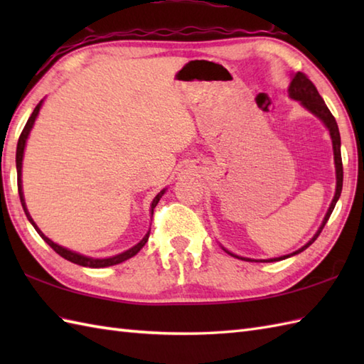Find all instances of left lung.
Wrapping results in <instances>:
<instances>
[{
  "label": "left lung",
  "mask_w": 364,
  "mask_h": 364,
  "mask_svg": "<svg viewBox=\"0 0 364 364\" xmlns=\"http://www.w3.org/2000/svg\"><path fill=\"white\" fill-rule=\"evenodd\" d=\"M288 94H289V98L296 100V102H300V105L305 107L306 111H310L313 115H316L323 125H326V128L328 129L330 133V137H331V144H333V158H335V168H336V189H335V197L333 200H331V203L328 206V211L326 214V218H323L321 227L318 228V231H316V235L308 241L304 247H300L299 250L292 252V253H288V255H283V257H277V258H270V259H252V258H244V257H239V255H235L228 252L227 249H222L225 250L228 255H231V257H235L237 259H244V261H255V262H274V261H282V259H286L289 257H294V255H297L300 252H304L305 249H308L316 239H318V236L321 235L322 228L326 227L327 220L330 219L331 213H333L335 210V205L339 200V196H341V191H343V159H341V136H339V129H338V123L335 120L333 115H331L330 109L327 107L326 102H323L322 97L319 95L318 89H316L314 84L306 78V75H304L301 72H297L294 73L291 76V82H289V87H288Z\"/></svg>",
  "instance_id": "left-lung-1"
}]
</instances>
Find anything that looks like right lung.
<instances>
[{"label": "right lung", "instance_id": "right-lung-1", "mask_svg": "<svg viewBox=\"0 0 364 364\" xmlns=\"http://www.w3.org/2000/svg\"><path fill=\"white\" fill-rule=\"evenodd\" d=\"M42 103H43V100L36 106V109L33 111V114H31V117L28 119L25 128H23L21 134H20V139H18V144H17V154H15V162H17L18 196H20V202H21L23 210H25L26 218H28V220L31 222V225H33V227L36 228L37 233L41 235V237L43 239V241H45L46 244H48V245L51 247V249H53L54 252H56L58 255H60V257L65 258L67 261H72V262H75V264H80V266H82V267H94V269L109 267V266L120 264V262L129 259L131 257H134V255L142 249V247L146 244V241H149L150 230L146 231V235H145V236L141 239V241H139L134 247H131L129 250H125V252H122V253H119V255H114V257H109V258H92V257H86V255H81V253H78V252H73V250H70V249H65V247L59 245V244H56V242H53L50 237H46V236L42 233L41 228H38V227L36 225V222L33 220V218H31V214H29L28 208H26V203H25V196H23V186H21V164H23V154H25V146H26L28 136H29V133H31V129H33V127H34V122H36V119H37L38 112H41ZM166 191H167V189H162V191L159 192V194L153 198V202H151V205H150V206H151V208H150V214H151V215H153V210H154V208H156L158 202L161 200V197L164 196Z\"/></svg>", "mask_w": 364, "mask_h": 364}]
</instances>
